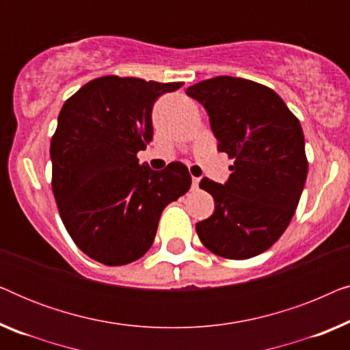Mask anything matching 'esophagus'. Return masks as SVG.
Here are the masks:
<instances>
[{
    "label": "esophagus",
    "instance_id": "34e87169",
    "mask_svg": "<svg viewBox=\"0 0 350 350\" xmlns=\"http://www.w3.org/2000/svg\"><path fill=\"white\" fill-rule=\"evenodd\" d=\"M199 183H200L199 176H193V189H199Z\"/></svg>",
    "mask_w": 350,
    "mask_h": 350
}]
</instances>
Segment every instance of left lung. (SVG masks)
I'll list each match as a JSON object with an SVG mask.
<instances>
[{
    "instance_id": "left-lung-1",
    "label": "left lung",
    "mask_w": 350,
    "mask_h": 350,
    "mask_svg": "<svg viewBox=\"0 0 350 350\" xmlns=\"http://www.w3.org/2000/svg\"><path fill=\"white\" fill-rule=\"evenodd\" d=\"M205 108L218 151L234 159L224 185L208 178L215 212L196 224L215 255L247 260L266 252L293 218L308 176L303 129L274 90L218 76L186 89Z\"/></svg>"
}]
</instances>
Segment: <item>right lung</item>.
I'll return each instance as SVG.
<instances>
[{"label":"right lung","mask_w":350,"mask_h":350,"mask_svg":"<svg viewBox=\"0 0 350 350\" xmlns=\"http://www.w3.org/2000/svg\"><path fill=\"white\" fill-rule=\"evenodd\" d=\"M181 85L103 76L62 107L51 142L52 191L66 231L92 260L122 266L142 258L162 210L189 189L181 162L156 172L137 157L152 138V105Z\"/></svg>","instance_id":"1"}]
</instances>
